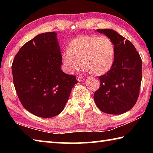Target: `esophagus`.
Wrapping results in <instances>:
<instances>
[{
  "instance_id": "obj_1",
  "label": "esophagus",
  "mask_w": 153,
  "mask_h": 153,
  "mask_svg": "<svg viewBox=\"0 0 153 153\" xmlns=\"http://www.w3.org/2000/svg\"><path fill=\"white\" fill-rule=\"evenodd\" d=\"M77 81H79V82H82L83 80L84 79V77L82 76H79L77 77Z\"/></svg>"
}]
</instances>
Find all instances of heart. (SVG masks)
<instances>
[{"label":"heart","mask_w":153,"mask_h":153,"mask_svg":"<svg viewBox=\"0 0 153 153\" xmlns=\"http://www.w3.org/2000/svg\"><path fill=\"white\" fill-rule=\"evenodd\" d=\"M115 59V46L107 36L86 35L74 38L62 53L67 72L74 74L83 67L96 76L110 70Z\"/></svg>","instance_id":"b5f03b06"}]
</instances>
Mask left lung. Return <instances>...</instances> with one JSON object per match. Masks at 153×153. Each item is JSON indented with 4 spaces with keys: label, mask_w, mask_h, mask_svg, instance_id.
Listing matches in <instances>:
<instances>
[{
    "label": "left lung",
    "mask_w": 153,
    "mask_h": 153,
    "mask_svg": "<svg viewBox=\"0 0 153 153\" xmlns=\"http://www.w3.org/2000/svg\"><path fill=\"white\" fill-rule=\"evenodd\" d=\"M109 38L115 46V59L107 73L99 77L100 88L94 102L105 113L119 115L137 102L142 81V59L133 44L113 30H97Z\"/></svg>",
    "instance_id": "obj_1"
}]
</instances>
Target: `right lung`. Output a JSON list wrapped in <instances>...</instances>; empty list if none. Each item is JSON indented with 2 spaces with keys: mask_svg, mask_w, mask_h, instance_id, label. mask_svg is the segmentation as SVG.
<instances>
[{
  "mask_svg": "<svg viewBox=\"0 0 153 153\" xmlns=\"http://www.w3.org/2000/svg\"><path fill=\"white\" fill-rule=\"evenodd\" d=\"M62 55L56 33L36 36L19 49L12 63L13 84L25 109L38 117L59 115L65 105L76 77L61 69Z\"/></svg>",
  "mask_w": 153,
  "mask_h": 153,
  "instance_id": "add662e5",
  "label": "right lung"
}]
</instances>
